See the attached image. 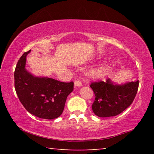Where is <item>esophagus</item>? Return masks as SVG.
I'll return each mask as SVG.
<instances>
[{
	"label": "esophagus",
	"mask_w": 154,
	"mask_h": 154,
	"mask_svg": "<svg viewBox=\"0 0 154 154\" xmlns=\"http://www.w3.org/2000/svg\"><path fill=\"white\" fill-rule=\"evenodd\" d=\"M75 87H81L82 86V83L79 80H76L75 82Z\"/></svg>",
	"instance_id": "1"
}]
</instances>
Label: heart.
I'll return each mask as SVG.
<instances>
[{"label": "heart", "instance_id": "obj_1", "mask_svg": "<svg viewBox=\"0 0 154 154\" xmlns=\"http://www.w3.org/2000/svg\"><path fill=\"white\" fill-rule=\"evenodd\" d=\"M106 72V67L105 65H100L94 68H92L88 72V75L90 79H98L102 78Z\"/></svg>", "mask_w": 154, "mask_h": 154}]
</instances>
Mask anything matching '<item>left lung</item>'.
<instances>
[{
	"label": "left lung",
	"mask_w": 154,
	"mask_h": 154,
	"mask_svg": "<svg viewBox=\"0 0 154 154\" xmlns=\"http://www.w3.org/2000/svg\"><path fill=\"white\" fill-rule=\"evenodd\" d=\"M95 94L92 109L96 116L109 118L118 116L133 102L139 88V80L116 84L109 79L90 85Z\"/></svg>",
	"instance_id": "left-lung-1"
}]
</instances>
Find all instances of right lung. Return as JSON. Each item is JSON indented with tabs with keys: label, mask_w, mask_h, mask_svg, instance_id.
<instances>
[{
	"label": "right lung",
	"mask_w": 154,
	"mask_h": 154,
	"mask_svg": "<svg viewBox=\"0 0 154 154\" xmlns=\"http://www.w3.org/2000/svg\"><path fill=\"white\" fill-rule=\"evenodd\" d=\"M30 51L24 53L15 67L17 95L30 113L46 119L58 118L63 112L67 96L73 90L74 83L61 82L31 74L26 69V56Z\"/></svg>",
	"instance_id": "1"
}]
</instances>
